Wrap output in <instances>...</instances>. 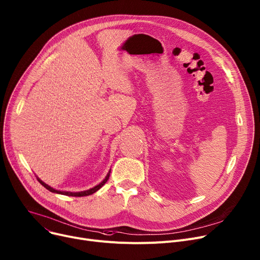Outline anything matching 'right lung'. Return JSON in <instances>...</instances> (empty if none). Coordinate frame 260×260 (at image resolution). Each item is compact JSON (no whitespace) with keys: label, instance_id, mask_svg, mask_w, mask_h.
Masks as SVG:
<instances>
[{"label":"right lung","instance_id":"add662e5","mask_svg":"<svg viewBox=\"0 0 260 260\" xmlns=\"http://www.w3.org/2000/svg\"><path fill=\"white\" fill-rule=\"evenodd\" d=\"M111 172V171H110ZM110 172L108 174V176L106 177V179L103 180L99 185H97V186H95L94 188H92V189H89V190H85V191H80V192H68V191H59V190H55V189H53L52 187H50V186H48L47 184H45L43 181H41L40 179H38L39 180V182L46 188V189H48L49 191H51V192H54V193H59V194H63V196H68V197H85V196H90V194H93L94 192H96L97 190H99L103 185H105L106 183H107V181L109 180V177H110Z\"/></svg>","mask_w":260,"mask_h":260}]
</instances>
